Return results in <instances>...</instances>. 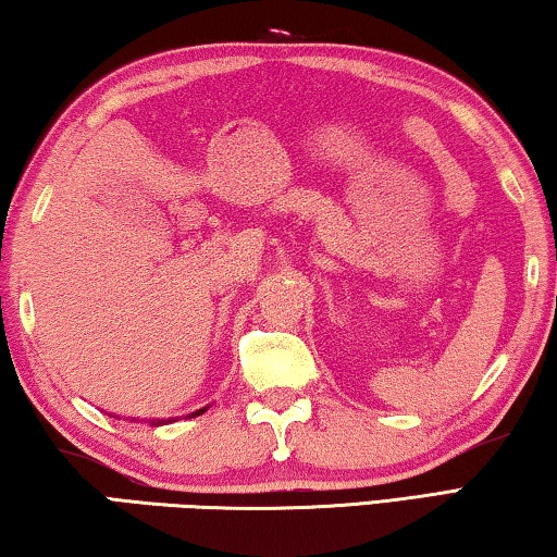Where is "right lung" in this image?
<instances>
[{"label":"right lung","mask_w":557,"mask_h":557,"mask_svg":"<svg viewBox=\"0 0 557 557\" xmlns=\"http://www.w3.org/2000/svg\"><path fill=\"white\" fill-rule=\"evenodd\" d=\"M201 412H206V408H201V410H196L194 414H201Z\"/></svg>","instance_id":"1"}]
</instances>
